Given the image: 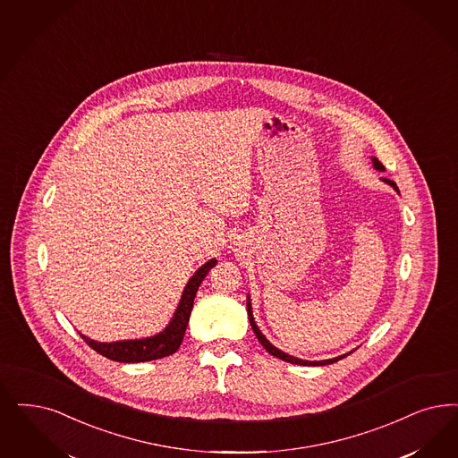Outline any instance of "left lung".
<instances>
[{"label": "left lung", "mask_w": 458, "mask_h": 458, "mask_svg": "<svg viewBox=\"0 0 458 458\" xmlns=\"http://www.w3.org/2000/svg\"><path fill=\"white\" fill-rule=\"evenodd\" d=\"M374 167L378 169V171H384V165L378 162L377 158H374ZM387 182H389V184H391V186H393V188L397 191V188H395V184L393 182V181H387ZM247 311H249V319H250V325H252V330L253 333H255V336H257V340L262 344V347L266 348L270 355H274V357H277V359H281V360H284V362L298 363V365H328V363L338 362L340 359L347 357V355H342V357L330 359V360H321V362H308V360H301V359H296V357H291V355H287V353H284V352H281L279 348H276L274 345H270V344H268L267 338H266V336L260 333L259 327H257V325H255V321H253L252 304H250V301H247Z\"/></svg>", "instance_id": "obj_1"}]
</instances>
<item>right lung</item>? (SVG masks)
<instances>
[{
  "mask_svg": "<svg viewBox=\"0 0 458 458\" xmlns=\"http://www.w3.org/2000/svg\"><path fill=\"white\" fill-rule=\"evenodd\" d=\"M215 264H216V260H209L203 267H199V270H196V274L191 277L190 283L182 293V298H181L173 321L169 323V327L164 332L158 333L152 338H145V340H126V342H113V344H99V342L89 340L84 335H81L82 340L98 353H101L103 357L114 360V362H148V360H157L162 357L173 355L174 352L181 347V342L184 338V332L190 323L191 310L194 304L198 287L203 283L209 268L215 267Z\"/></svg>",
  "mask_w": 458,
  "mask_h": 458,
  "instance_id": "obj_1",
  "label": "right lung"
}]
</instances>
